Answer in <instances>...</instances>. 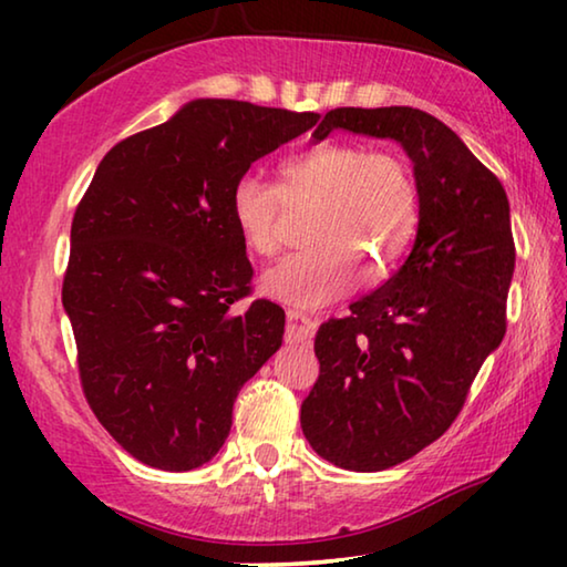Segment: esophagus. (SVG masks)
<instances>
[{
    "label": "esophagus",
    "mask_w": 567,
    "mask_h": 567,
    "mask_svg": "<svg viewBox=\"0 0 567 567\" xmlns=\"http://www.w3.org/2000/svg\"><path fill=\"white\" fill-rule=\"evenodd\" d=\"M312 334H315V322L310 318H305V315L295 312V310H287V324H285L287 342H292V344L310 342Z\"/></svg>",
    "instance_id": "34e87169"
}]
</instances>
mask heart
Instances as JSON below:
<instances>
[{
    "label": "heart",
    "instance_id": "1",
    "mask_svg": "<svg viewBox=\"0 0 567 567\" xmlns=\"http://www.w3.org/2000/svg\"><path fill=\"white\" fill-rule=\"evenodd\" d=\"M282 189L245 172L229 189V215L252 252L270 257L282 243L287 199H318L312 237L318 245L285 257L267 270L262 290L295 307H320L348 295L362 280V257L382 275L415 235L417 182L395 150L362 142H322L287 157Z\"/></svg>",
    "mask_w": 567,
    "mask_h": 567
}]
</instances>
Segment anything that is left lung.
Segmentation results:
<instances>
[{"mask_svg":"<svg viewBox=\"0 0 567 567\" xmlns=\"http://www.w3.org/2000/svg\"><path fill=\"white\" fill-rule=\"evenodd\" d=\"M395 140L412 159L420 219L408 260L342 320L320 324V378L300 425L328 463L378 473L417 455L463 410L505 334L515 270L507 195L491 169L433 114L338 107L312 132Z\"/></svg>","mask_w":567,"mask_h":567,"instance_id":"left-lung-1","label":"left lung"}]
</instances>
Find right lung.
Returning <instances> with one entry per match:
<instances>
[{
    "mask_svg": "<svg viewBox=\"0 0 567 567\" xmlns=\"http://www.w3.org/2000/svg\"><path fill=\"white\" fill-rule=\"evenodd\" d=\"M315 112L192 100L114 145L76 205L62 305L84 398L140 463L169 473L225 445L237 392L280 350L285 310L249 295L229 189Z\"/></svg>",
    "mask_w": 567,
    "mask_h": 567,
    "instance_id": "right-lung-1",
    "label": "right lung"
}]
</instances>
